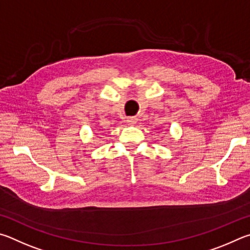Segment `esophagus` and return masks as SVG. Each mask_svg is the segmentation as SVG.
I'll use <instances>...</instances> for the list:
<instances>
[{"label": "esophagus", "instance_id": "obj_1", "mask_svg": "<svg viewBox=\"0 0 250 250\" xmlns=\"http://www.w3.org/2000/svg\"><path fill=\"white\" fill-rule=\"evenodd\" d=\"M126 122H127L128 125H135L137 123V118L136 117H128L127 120H126Z\"/></svg>", "mask_w": 250, "mask_h": 250}]
</instances>
